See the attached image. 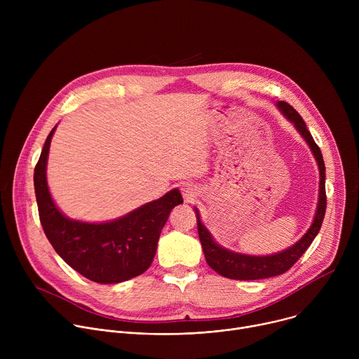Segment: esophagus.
Segmentation results:
<instances>
[{
    "mask_svg": "<svg viewBox=\"0 0 359 359\" xmlns=\"http://www.w3.org/2000/svg\"><path fill=\"white\" fill-rule=\"evenodd\" d=\"M182 190H183V197L186 201H193L198 196V190L193 184H186Z\"/></svg>",
    "mask_w": 359,
    "mask_h": 359,
    "instance_id": "esophagus-1",
    "label": "esophagus"
}]
</instances>
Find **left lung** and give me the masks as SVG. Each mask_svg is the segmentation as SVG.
I'll return each mask as SVG.
<instances>
[{
	"instance_id": "1",
	"label": "left lung",
	"mask_w": 359,
	"mask_h": 359,
	"mask_svg": "<svg viewBox=\"0 0 359 359\" xmlns=\"http://www.w3.org/2000/svg\"><path fill=\"white\" fill-rule=\"evenodd\" d=\"M278 108L281 112L295 125L297 130L302 135V137L306 140V143L310 144L314 156L318 162L320 168V201H318V209L316 213L314 223L311 224L310 230L305 233V236L295 243L292 247L288 250H284L281 252H277L274 255H264V257H255V255H245L240 252H233L229 251L220 245H217L208 231V229L204 227L200 222L198 212L196 210L197 215V231L200 237V243L203 247L204 257H206L208 264L220 276L231 280H262V278H269L274 276L284 274L288 271L301 257V255L306 251L317 237L324 216L327 210V194H325V165L323 159V153L318 144L314 142L310 130L306 129V125L301 115L290 105L287 102H278Z\"/></svg>"
}]
</instances>
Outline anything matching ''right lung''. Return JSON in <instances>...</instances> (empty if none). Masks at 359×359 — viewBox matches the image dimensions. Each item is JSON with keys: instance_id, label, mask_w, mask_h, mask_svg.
I'll return each mask as SVG.
<instances>
[{"instance_id": "add662e5", "label": "right lung", "mask_w": 359, "mask_h": 359, "mask_svg": "<svg viewBox=\"0 0 359 359\" xmlns=\"http://www.w3.org/2000/svg\"><path fill=\"white\" fill-rule=\"evenodd\" d=\"M48 135L34 170V187L43 233L60 257L90 281L115 284L144 273L155 257L163 226L175 206L183 203L177 189L159 200L109 223L88 224L67 219L46 186Z\"/></svg>"}]
</instances>
